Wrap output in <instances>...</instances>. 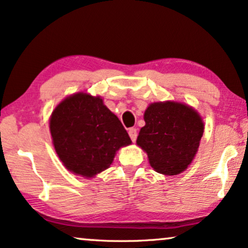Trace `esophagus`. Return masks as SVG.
<instances>
[{
	"label": "esophagus",
	"instance_id": "esophagus-1",
	"mask_svg": "<svg viewBox=\"0 0 248 248\" xmlns=\"http://www.w3.org/2000/svg\"><path fill=\"white\" fill-rule=\"evenodd\" d=\"M128 136H130L131 140L133 141V142H134V141L137 140V137H138V132H137V128H134V127L130 128V130H128Z\"/></svg>",
	"mask_w": 248,
	"mask_h": 248
}]
</instances>
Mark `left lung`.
<instances>
[{
    "instance_id": "8db88e82",
    "label": "left lung",
    "mask_w": 248,
    "mask_h": 248,
    "mask_svg": "<svg viewBox=\"0 0 248 248\" xmlns=\"http://www.w3.org/2000/svg\"><path fill=\"white\" fill-rule=\"evenodd\" d=\"M143 118L146 125L141 127L137 143L147 153L153 169L165 175L186 171L204 133L198 112L181 102H154Z\"/></svg>"
}]
</instances>
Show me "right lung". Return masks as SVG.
I'll use <instances>...</instances> for the list:
<instances>
[{"label": "right lung", "mask_w": 248, "mask_h": 248, "mask_svg": "<svg viewBox=\"0 0 248 248\" xmlns=\"http://www.w3.org/2000/svg\"><path fill=\"white\" fill-rule=\"evenodd\" d=\"M50 132L57 155L68 171L93 178L107 170L121 147L132 141L100 96L75 93L52 111Z\"/></svg>", "instance_id": "add662e5"}]
</instances>
